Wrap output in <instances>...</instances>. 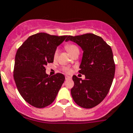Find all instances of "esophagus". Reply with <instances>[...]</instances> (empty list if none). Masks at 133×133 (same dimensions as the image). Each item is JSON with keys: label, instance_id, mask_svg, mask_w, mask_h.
<instances>
[{"label": "esophagus", "instance_id": "1", "mask_svg": "<svg viewBox=\"0 0 133 133\" xmlns=\"http://www.w3.org/2000/svg\"><path fill=\"white\" fill-rule=\"evenodd\" d=\"M65 80H69V79H71V76H65Z\"/></svg>", "mask_w": 133, "mask_h": 133}]
</instances>
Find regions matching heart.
I'll list each match as a JSON object with an SVG mask.
<instances>
[{"label":"heart","mask_w":133,"mask_h":133,"mask_svg":"<svg viewBox=\"0 0 133 133\" xmlns=\"http://www.w3.org/2000/svg\"><path fill=\"white\" fill-rule=\"evenodd\" d=\"M65 49H66V50L68 51V53H69L71 55H72L73 53H76V52H79L78 48L76 45H75V44H67V45H65ZM58 49H55V51L54 53H53V58L55 59L57 58V57H58ZM63 71L66 73H70L71 71L70 68H67V67H65V68H63Z\"/></svg>","instance_id":"heart-1"}]
</instances>
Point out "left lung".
Returning <instances> with one entry per match:
<instances>
[{
    "instance_id": "1",
    "label": "left lung",
    "mask_w": 133,
    "mask_h": 133,
    "mask_svg": "<svg viewBox=\"0 0 133 133\" xmlns=\"http://www.w3.org/2000/svg\"><path fill=\"white\" fill-rule=\"evenodd\" d=\"M69 41L82 49L78 72L85 77L82 80L73 75L71 96L79 106L92 108L103 101L112 85L115 73L112 49L102 37L92 33L68 36L65 41Z\"/></svg>"
}]
</instances>
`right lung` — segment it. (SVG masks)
Masks as SVG:
<instances>
[{
  "label": "right lung",
  "instance_id": "add662e5",
  "mask_svg": "<svg viewBox=\"0 0 133 133\" xmlns=\"http://www.w3.org/2000/svg\"><path fill=\"white\" fill-rule=\"evenodd\" d=\"M68 37L37 33L30 36L17 50L13 78L19 93L32 106L43 108L50 105L64 83V75L49 76L45 65L53 62V53Z\"/></svg>",
  "mask_w": 133,
  "mask_h": 133
}]
</instances>
